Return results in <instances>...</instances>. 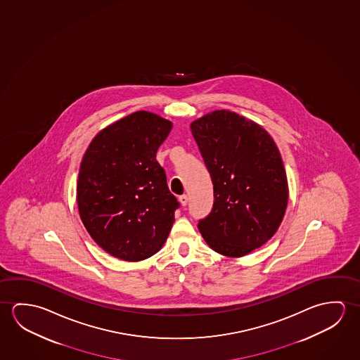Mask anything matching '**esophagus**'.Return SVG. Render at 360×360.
Masks as SVG:
<instances>
[{
	"label": "esophagus",
	"instance_id": "1",
	"mask_svg": "<svg viewBox=\"0 0 360 360\" xmlns=\"http://www.w3.org/2000/svg\"><path fill=\"white\" fill-rule=\"evenodd\" d=\"M179 201H180V204H181L183 206L188 205V195H181V196L179 198Z\"/></svg>",
	"mask_w": 360,
	"mask_h": 360
}]
</instances>
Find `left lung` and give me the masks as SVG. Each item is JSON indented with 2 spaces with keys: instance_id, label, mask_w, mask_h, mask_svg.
I'll return each instance as SVG.
<instances>
[{
  "instance_id": "1",
  "label": "left lung",
  "mask_w": 360,
  "mask_h": 360,
  "mask_svg": "<svg viewBox=\"0 0 360 360\" xmlns=\"http://www.w3.org/2000/svg\"><path fill=\"white\" fill-rule=\"evenodd\" d=\"M214 185L212 212L198 228L225 257H244L264 245L283 221L289 190L274 140L257 122L217 110L191 124Z\"/></svg>"
}]
</instances>
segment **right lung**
Masks as SVG:
<instances>
[{"label":"right lung","mask_w":360,"mask_h":360,"mask_svg":"<svg viewBox=\"0 0 360 360\" xmlns=\"http://www.w3.org/2000/svg\"><path fill=\"white\" fill-rule=\"evenodd\" d=\"M172 121L136 111L105 127L86 150L77 179L81 220L97 245L125 262L165 244L179 207L156 153Z\"/></svg>","instance_id":"1"}]
</instances>
